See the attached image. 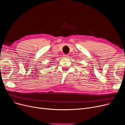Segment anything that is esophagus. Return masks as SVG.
<instances>
[{"label":"esophagus","mask_w":125,"mask_h":125,"mask_svg":"<svg viewBox=\"0 0 125 125\" xmlns=\"http://www.w3.org/2000/svg\"><path fill=\"white\" fill-rule=\"evenodd\" d=\"M63 56L64 57H66V58H68V56L67 55H66V54H63Z\"/></svg>","instance_id":"obj_1"}]
</instances>
